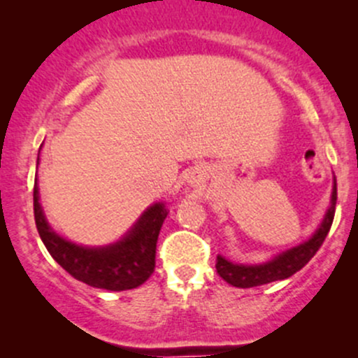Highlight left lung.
I'll list each match as a JSON object with an SVG mask.
<instances>
[{
	"label": "left lung",
	"instance_id": "left-lung-1",
	"mask_svg": "<svg viewBox=\"0 0 358 358\" xmlns=\"http://www.w3.org/2000/svg\"><path fill=\"white\" fill-rule=\"evenodd\" d=\"M336 178L333 185V194H331V206L324 215L322 223L319 229L312 234L308 241L298 244V246L286 249V251L279 252L273 256L272 259L265 263H258V265H243V263H232L222 255L216 256V272L222 277L225 282L232 284L236 287H256L263 286V284L275 282V280H284L287 277L294 275L298 270H301L310 259L315 256L319 248L326 241L327 234H329L331 225L334 220V209H336Z\"/></svg>",
	"mask_w": 358,
	"mask_h": 358
}]
</instances>
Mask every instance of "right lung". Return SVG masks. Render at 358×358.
I'll list each match as a JSON object with an SVG mask.
<instances>
[{"instance_id": "obj_1", "label": "right lung", "mask_w": 358, "mask_h": 358, "mask_svg": "<svg viewBox=\"0 0 358 358\" xmlns=\"http://www.w3.org/2000/svg\"><path fill=\"white\" fill-rule=\"evenodd\" d=\"M166 216L168 209L164 202H156L142 213L117 243L96 248L81 246L64 239L50 227L39 202L38 180L34 183V220L43 244L74 279L99 289H135L152 275L157 237Z\"/></svg>"}]
</instances>
